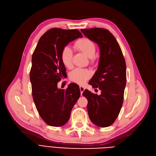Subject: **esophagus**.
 Here are the masks:
<instances>
[{
    "label": "esophagus",
    "mask_w": 156,
    "mask_h": 156,
    "mask_svg": "<svg viewBox=\"0 0 156 156\" xmlns=\"http://www.w3.org/2000/svg\"><path fill=\"white\" fill-rule=\"evenodd\" d=\"M79 88H80V91H81V96H82L83 92H84V90H85V88H84V87H83V86H80V87H79Z\"/></svg>",
    "instance_id": "34e87169"
}]
</instances>
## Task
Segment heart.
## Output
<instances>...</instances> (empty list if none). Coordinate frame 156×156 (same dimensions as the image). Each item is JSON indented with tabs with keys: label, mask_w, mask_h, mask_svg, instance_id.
Masks as SVG:
<instances>
[{
	"label": "heart",
	"mask_w": 156,
	"mask_h": 156,
	"mask_svg": "<svg viewBox=\"0 0 156 156\" xmlns=\"http://www.w3.org/2000/svg\"><path fill=\"white\" fill-rule=\"evenodd\" d=\"M74 47L79 51L85 55L90 60V62L93 63L95 61L96 45L94 42L88 38H81L78 40L74 44ZM73 51L69 47L66 46L61 52V60L66 67L71 68L72 67ZM91 73L87 69L75 68L69 74V78L72 81L83 84L90 77Z\"/></svg>",
	"instance_id": "b5f03b06"
}]
</instances>
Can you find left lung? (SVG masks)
<instances>
[{"label":"left lung","mask_w":156,"mask_h":156,"mask_svg":"<svg viewBox=\"0 0 156 156\" xmlns=\"http://www.w3.org/2000/svg\"><path fill=\"white\" fill-rule=\"evenodd\" d=\"M100 50L98 69L88 84L101 90L100 95L85 90L90 119L95 125L105 127L114 123L124 101L126 84V65L120 47L115 36L101 28L81 29Z\"/></svg>","instance_id":"8db88e82"}]
</instances>
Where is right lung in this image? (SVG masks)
I'll use <instances>...</instances> for the list:
<instances>
[{"label": "right lung", "mask_w": 156, "mask_h": 156, "mask_svg": "<svg viewBox=\"0 0 156 156\" xmlns=\"http://www.w3.org/2000/svg\"><path fill=\"white\" fill-rule=\"evenodd\" d=\"M82 37L76 29L53 28L40 37L33 53L30 72L33 100L42 120L51 126L67 123L81 95L77 84L70 83L66 90L58 88L57 84L66 70L61 60L62 49Z\"/></svg>", "instance_id": "add662e5"}]
</instances>
